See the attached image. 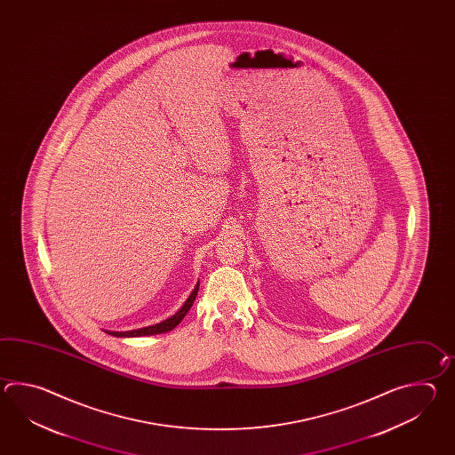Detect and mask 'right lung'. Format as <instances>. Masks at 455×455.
Masks as SVG:
<instances>
[{
    "label": "right lung",
    "mask_w": 455,
    "mask_h": 455,
    "mask_svg": "<svg viewBox=\"0 0 455 455\" xmlns=\"http://www.w3.org/2000/svg\"><path fill=\"white\" fill-rule=\"evenodd\" d=\"M198 286H200V283L195 286V290L192 291V294L188 296V299L185 300V304L180 307V310H177L172 317H169V319L164 320V322L156 323V325H151V327H145V329L132 330V331H107V333H110V335H114V337H143V335L165 333V331H169V330L175 329V327L180 323V320L184 319L185 315H187V312L192 307L195 298H196V292H198Z\"/></svg>",
    "instance_id": "right-lung-1"
}]
</instances>
